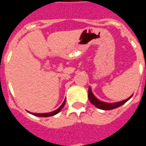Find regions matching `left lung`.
Returning <instances> with one entry per match:
<instances>
[{"label": "left lung", "mask_w": 146, "mask_h": 146, "mask_svg": "<svg viewBox=\"0 0 146 146\" xmlns=\"http://www.w3.org/2000/svg\"><path fill=\"white\" fill-rule=\"evenodd\" d=\"M131 96H130L129 98H127V100H124L121 102H117V103H113V104H109V103H105V102H102V101L99 100L95 96L93 95V93L92 92L91 88H89V100L91 102V104H92L95 107H96L99 109L104 110H110L115 109L117 107H121L123 104H124L127 101H128L131 98Z\"/></svg>", "instance_id": "1"}]
</instances>
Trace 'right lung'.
I'll return each mask as SVG.
<instances>
[{"instance_id": "obj_1", "label": "right lung", "mask_w": 146, "mask_h": 146, "mask_svg": "<svg viewBox=\"0 0 146 146\" xmlns=\"http://www.w3.org/2000/svg\"><path fill=\"white\" fill-rule=\"evenodd\" d=\"M65 101L66 100H64V101L63 102V104H61V106H60L58 109H57L56 110H54V111H52L50 113H32L33 115H35V116H37V117H51V116H54L55 114H57L58 113L60 112L61 109H62L64 106V104H65Z\"/></svg>"}]
</instances>
